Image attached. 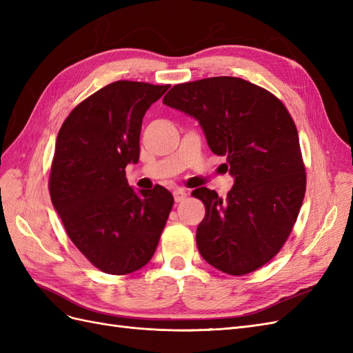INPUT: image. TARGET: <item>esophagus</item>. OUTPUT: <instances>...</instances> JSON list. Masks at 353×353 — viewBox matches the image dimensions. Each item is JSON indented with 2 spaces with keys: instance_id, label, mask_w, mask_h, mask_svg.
Instances as JSON below:
<instances>
[{
  "instance_id": "esophagus-1",
  "label": "esophagus",
  "mask_w": 353,
  "mask_h": 353,
  "mask_svg": "<svg viewBox=\"0 0 353 353\" xmlns=\"http://www.w3.org/2000/svg\"><path fill=\"white\" fill-rule=\"evenodd\" d=\"M187 196H188V193H187L185 190H181V188H178V190H175V191H174V199H175V201H176V203L183 201Z\"/></svg>"
}]
</instances>
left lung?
Masks as SVG:
<instances>
[{
    "mask_svg": "<svg viewBox=\"0 0 353 353\" xmlns=\"http://www.w3.org/2000/svg\"><path fill=\"white\" fill-rule=\"evenodd\" d=\"M163 103L194 117L234 178L227 199L206 187L193 191L206 208L196 232L200 254L230 275L256 271L283 248L305 197L290 113L270 91L232 77L175 85Z\"/></svg>",
    "mask_w": 353,
    "mask_h": 353,
    "instance_id": "8db88e82",
    "label": "left lung"
}]
</instances>
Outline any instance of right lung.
I'll return each instance as SVG.
<instances>
[{
	"mask_svg": "<svg viewBox=\"0 0 353 353\" xmlns=\"http://www.w3.org/2000/svg\"><path fill=\"white\" fill-rule=\"evenodd\" d=\"M169 85L116 81L63 122L50 172L52 206L94 266L125 275L153 258L174 197L162 185L134 190L125 168L140 159L145 112Z\"/></svg>",
	"mask_w": 353,
	"mask_h": 353,
	"instance_id": "add662e5",
	"label": "right lung"
}]
</instances>
